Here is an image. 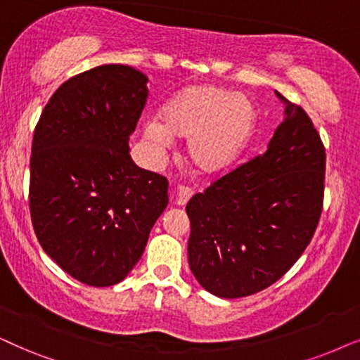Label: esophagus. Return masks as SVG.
I'll return each mask as SVG.
<instances>
[{"label": "esophagus", "instance_id": "obj_1", "mask_svg": "<svg viewBox=\"0 0 360 360\" xmlns=\"http://www.w3.org/2000/svg\"><path fill=\"white\" fill-rule=\"evenodd\" d=\"M191 195H193V190L188 188V186H179V190H176V195H175V203L180 205V207H184V205L188 203Z\"/></svg>", "mask_w": 360, "mask_h": 360}]
</instances>
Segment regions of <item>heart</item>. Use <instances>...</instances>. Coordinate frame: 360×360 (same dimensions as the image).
<instances>
[{"label":"heart","instance_id":"heart-1","mask_svg":"<svg viewBox=\"0 0 360 360\" xmlns=\"http://www.w3.org/2000/svg\"><path fill=\"white\" fill-rule=\"evenodd\" d=\"M256 110L248 96L214 84H195L180 91L162 112V124L148 122L146 140L162 150L172 139L188 140V157L198 170L226 169L248 146Z\"/></svg>","mask_w":360,"mask_h":360}]
</instances>
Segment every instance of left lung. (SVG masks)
I'll list each match as a JSON object with an SVG mask.
<instances>
[{"label":"left lung","instance_id":"8db88e82","mask_svg":"<svg viewBox=\"0 0 360 360\" xmlns=\"http://www.w3.org/2000/svg\"><path fill=\"white\" fill-rule=\"evenodd\" d=\"M278 96L286 119L268 148L186 203L191 273L226 300L263 291L284 276L323 213L326 147L306 110Z\"/></svg>","mask_w":360,"mask_h":360}]
</instances>
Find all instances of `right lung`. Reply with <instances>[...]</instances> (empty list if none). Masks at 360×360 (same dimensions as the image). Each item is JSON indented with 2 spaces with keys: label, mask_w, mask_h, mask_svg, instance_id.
Instances as JSON below:
<instances>
[{
  "label": "right lung",
  "mask_w": 360,
  "mask_h": 360,
  "mask_svg": "<svg viewBox=\"0 0 360 360\" xmlns=\"http://www.w3.org/2000/svg\"><path fill=\"white\" fill-rule=\"evenodd\" d=\"M146 84L124 64L76 74L51 96L34 129L32 228L46 253L89 286L127 276L169 205V180L139 169L129 155Z\"/></svg>",
  "instance_id": "1"
}]
</instances>
